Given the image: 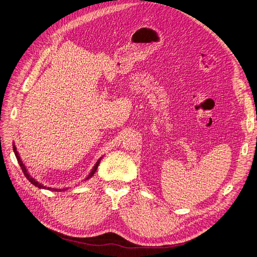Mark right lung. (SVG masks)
Wrapping results in <instances>:
<instances>
[{
  "mask_svg": "<svg viewBox=\"0 0 257 257\" xmlns=\"http://www.w3.org/2000/svg\"><path fill=\"white\" fill-rule=\"evenodd\" d=\"M14 152H15V154H16V157H17V159H18V162H19V164H20V166H21V168H22V172L24 173V175H25V177L32 183L33 185H35L36 187H39V188H47L46 186H44V185H42V184H40L39 182H36L33 178H31L30 176H29V174L27 173V169H26V167L24 166V164H23V162L21 161V158H20V156H19V154H18V152H17V149H16V146L14 145ZM99 162H100V159L98 161H97V163L95 164V166L93 167V169H92V172L90 173V175L88 176V178L85 179V180H88V179H90L94 174H95V172H96V169H97V167H98V164H99ZM47 189H52V188H47ZM52 190H57V191H62V189H55V188H53ZM64 190V189H63ZM66 190V189H65Z\"/></svg>",
  "mask_w": 257,
  "mask_h": 257,
  "instance_id": "1",
  "label": "right lung"
}]
</instances>
